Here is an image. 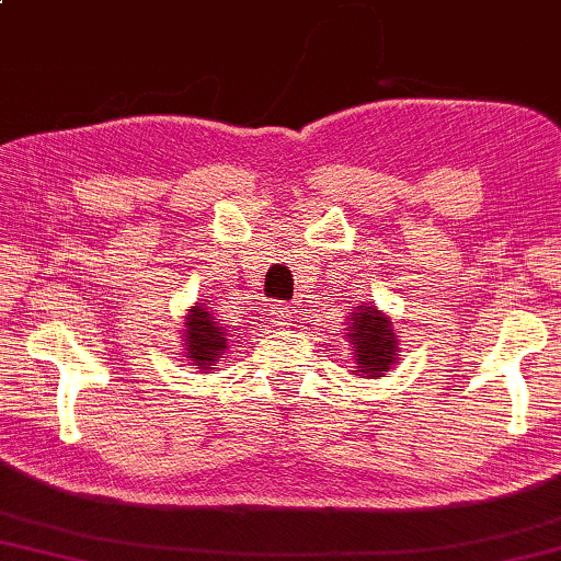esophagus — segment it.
Instances as JSON below:
<instances>
[{"label": "esophagus", "mask_w": 561, "mask_h": 561, "mask_svg": "<svg viewBox=\"0 0 561 561\" xmlns=\"http://www.w3.org/2000/svg\"><path fill=\"white\" fill-rule=\"evenodd\" d=\"M289 318H291V312H289L287 307H284L282 302H274V305L270 307V322H272L274 328L289 325Z\"/></svg>", "instance_id": "34e87169"}]
</instances>
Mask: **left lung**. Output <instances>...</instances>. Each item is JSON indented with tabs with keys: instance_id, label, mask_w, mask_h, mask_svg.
<instances>
[{
	"instance_id": "8db88e82",
	"label": "left lung",
	"mask_w": 561,
	"mask_h": 561,
	"mask_svg": "<svg viewBox=\"0 0 561 561\" xmlns=\"http://www.w3.org/2000/svg\"><path fill=\"white\" fill-rule=\"evenodd\" d=\"M351 348L353 358L358 363L360 376H378L389 370L391 363H397V333L391 330L389 318H383L376 307H363L351 312Z\"/></svg>"
}]
</instances>
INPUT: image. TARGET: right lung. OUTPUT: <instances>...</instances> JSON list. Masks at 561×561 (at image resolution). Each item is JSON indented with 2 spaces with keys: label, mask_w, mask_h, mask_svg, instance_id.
<instances>
[{
  "label": "right lung",
  "mask_w": 561,
  "mask_h": 561,
  "mask_svg": "<svg viewBox=\"0 0 561 561\" xmlns=\"http://www.w3.org/2000/svg\"><path fill=\"white\" fill-rule=\"evenodd\" d=\"M185 320V358H191L198 368L208 370L210 366H216V358H220V353L228 348L226 333H220L210 312L201 305H195Z\"/></svg>",
  "instance_id": "obj_1"
}]
</instances>
